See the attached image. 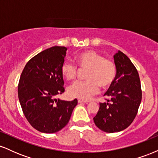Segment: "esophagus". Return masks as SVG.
Returning <instances> with one entry per match:
<instances>
[{
    "label": "esophagus",
    "instance_id": "1",
    "mask_svg": "<svg viewBox=\"0 0 158 158\" xmlns=\"http://www.w3.org/2000/svg\"><path fill=\"white\" fill-rule=\"evenodd\" d=\"M78 102L79 103H88V101L82 100V99H78Z\"/></svg>",
    "mask_w": 158,
    "mask_h": 158
}]
</instances>
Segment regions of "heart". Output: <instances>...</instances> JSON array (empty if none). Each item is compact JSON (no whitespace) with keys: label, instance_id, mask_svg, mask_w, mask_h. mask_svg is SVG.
Returning <instances> with one entry per match:
<instances>
[{"label":"heart","instance_id":"1","mask_svg":"<svg viewBox=\"0 0 158 158\" xmlns=\"http://www.w3.org/2000/svg\"><path fill=\"white\" fill-rule=\"evenodd\" d=\"M76 60L81 68L88 69L87 81H79L69 88L68 93L72 97L88 100L99 93V85H109L116 77V65L112 60L104 59L98 52L88 50L79 54ZM61 73L68 80H74L77 77L78 69L73 63L66 61L61 68Z\"/></svg>","mask_w":158,"mask_h":158}]
</instances>
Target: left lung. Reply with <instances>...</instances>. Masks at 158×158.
<instances>
[{"label": "left lung", "mask_w": 158, "mask_h": 158, "mask_svg": "<svg viewBox=\"0 0 158 158\" xmlns=\"http://www.w3.org/2000/svg\"><path fill=\"white\" fill-rule=\"evenodd\" d=\"M114 59L117 74L104 94L109 99L99 103V109L94 117L96 126L107 133L128 128L135 119L142 99L140 80L135 65L119 50Z\"/></svg>", "instance_id": "1"}]
</instances>
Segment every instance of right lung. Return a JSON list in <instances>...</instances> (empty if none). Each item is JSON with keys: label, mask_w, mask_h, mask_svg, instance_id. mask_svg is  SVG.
I'll return each mask as SVG.
<instances>
[{"label": "right lung", "mask_w": 158, "mask_h": 158, "mask_svg": "<svg viewBox=\"0 0 158 158\" xmlns=\"http://www.w3.org/2000/svg\"><path fill=\"white\" fill-rule=\"evenodd\" d=\"M65 47L54 46L32 58L23 68L18 87L21 108L30 125L38 131L52 134L68 124L77 99H56L64 92L61 65Z\"/></svg>", "instance_id": "obj_1"}]
</instances>
